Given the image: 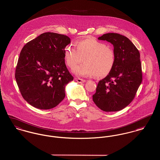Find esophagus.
<instances>
[{
  "label": "esophagus",
  "mask_w": 160,
  "mask_h": 160,
  "mask_svg": "<svg viewBox=\"0 0 160 160\" xmlns=\"http://www.w3.org/2000/svg\"><path fill=\"white\" fill-rule=\"evenodd\" d=\"M75 80L79 83H85L86 82V80L84 79H81V78H75Z\"/></svg>",
  "instance_id": "esophagus-1"
}]
</instances>
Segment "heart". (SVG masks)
Here are the masks:
<instances>
[{
	"mask_svg": "<svg viewBox=\"0 0 160 160\" xmlns=\"http://www.w3.org/2000/svg\"><path fill=\"white\" fill-rule=\"evenodd\" d=\"M75 46L69 45L64 50L66 63L72 68L83 61L85 63L73 69L75 75L89 77L96 75L102 78L109 75L115 63L114 52L101 41L92 37L78 40Z\"/></svg>",
	"mask_w": 160,
	"mask_h": 160,
	"instance_id": "obj_1",
	"label": "heart"
}]
</instances>
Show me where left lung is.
<instances>
[{"label":"left lung","instance_id":"8db88e82","mask_svg":"<svg viewBox=\"0 0 160 160\" xmlns=\"http://www.w3.org/2000/svg\"><path fill=\"white\" fill-rule=\"evenodd\" d=\"M98 39L112 44L115 63L111 73L99 81L92 99L103 111H118L131 103L141 85L140 54L131 41L120 34L107 33Z\"/></svg>","mask_w":160,"mask_h":160}]
</instances>
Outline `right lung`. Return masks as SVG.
<instances>
[{
  "label": "right lung",
  "mask_w": 160,
  "mask_h": 160,
  "mask_svg": "<svg viewBox=\"0 0 160 160\" xmlns=\"http://www.w3.org/2000/svg\"><path fill=\"white\" fill-rule=\"evenodd\" d=\"M67 36L45 32L22 48L15 78L23 98L40 109L56 107L65 97V86L74 78L65 65Z\"/></svg>",
  "instance_id": "right-lung-1"
}]
</instances>
